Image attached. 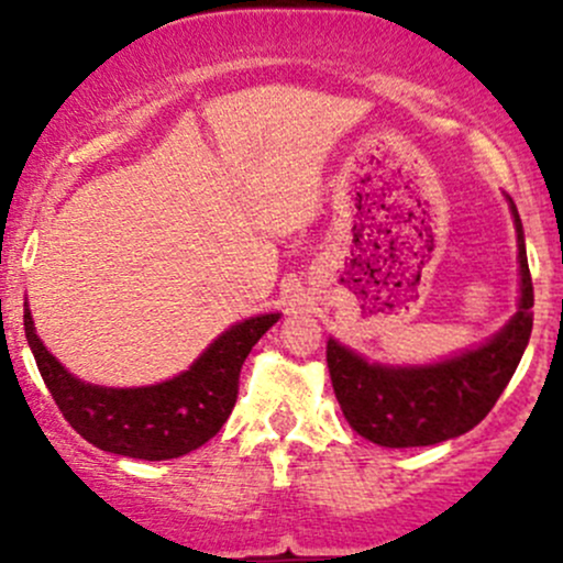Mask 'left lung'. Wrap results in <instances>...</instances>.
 <instances>
[{
	"instance_id": "left-lung-1",
	"label": "left lung",
	"mask_w": 563,
	"mask_h": 563,
	"mask_svg": "<svg viewBox=\"0 0 563 563\" xmlns=\"http://www.w3.org/2000/svg\"><path fill=\"white\" fill-rule=\"evenodd\" d=\"M512 203V198H509ZM520 258V308L485 345L424 367L367 365L329 340L327 365L334 397L351 428L378 446H430L457 439L482 422L518 371L533 327V286L523 223L512 203Z\"/></svg>"
}]
</instances>
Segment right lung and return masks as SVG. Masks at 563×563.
Masks as SVG:
<instances>
[{"label":"right lung","mask_w":563,"mask_h":563,"mask_svg":"<svg viewBox=\"0 0 563 563\" xmlns=\"http://www.w3.org/2000/svg\"><path fill=\"white\" fill-rule=\"evenodd\" d=\"M277 318L269 313L236 323L192 362L190 371L139 389L78 382L40 343L30 310H24V329L45 387L78 435L113 455L172 460L198 450L223 428L240 395V373L250 349Z\"/></svg>","instance_id":"1"}]
</instances>
